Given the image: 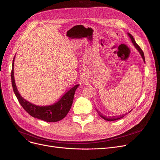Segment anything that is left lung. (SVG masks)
Here are the masks:
<instances>
[{"label":"left lung","instance_id":"obj_1","mask_svg":"<svg viewBox=\"0 0 160 160\" xmlns=\"http://www.w3.org/2000/svg\"><path fill=\"white\" fill-rule=\"evenodd\" d=\"M128 36L130 37V38L131 39V41H132V43L133 44V45H134V46H135V47L137 48V50H138L139 52L140 53V54H141V57H142V60H143L144 62L145 63V56H144V53H143V52H142V50H141V48L139 47V46L136 43V42L135 39H133V36L130 34V33H128ZM96 110H97V113H98V115H99L100 117H101L102 119H104V120H106V121H115V120L120 119L122 118V117H123L124 116H125L126 115H127V113H124V114H122V115H121L117 116V117H115V116H113V117H107V116H106V115H102L101 113H100L98 110H97V109H96ZM132 110L129 111V112H128V113L131 112V111H132Z\"/></svg>","mask_w":160,"mask_h":160}]
</instances>
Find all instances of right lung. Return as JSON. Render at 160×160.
I'll list each match as a JSON object with an SVG mask.
<instances>
[{"mask_svg":"<svg viewBox=\"0 0 160 160\" xmlns=\"http://www.w3.org/2000/svg\"><path fill=\"white\" fill-rule=\"evenodd\" d=\"M14 59L15 57L13 58L11 72L12 87L15 96L18 98L20 104L24 108V110L34 118L47 122H57L63 119L70 110L73 102L75 91L79 86V84L72 88L63 95L60 100H58L57 102L52 105L39 106L33 104L24 99L19 94L18 88H17L13 73Z\"/></svg>","mask_w":160,"mask_h":160,"instance_id":"right-lung-1","label":"right lung"}]
</instances>
